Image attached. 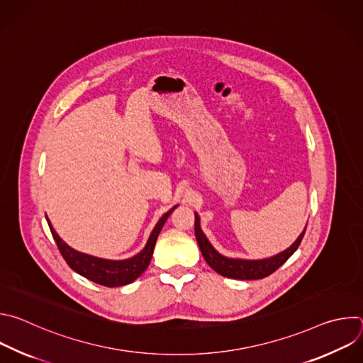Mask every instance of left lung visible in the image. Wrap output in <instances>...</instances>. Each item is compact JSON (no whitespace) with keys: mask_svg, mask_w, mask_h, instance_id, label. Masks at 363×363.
Masks as SVG:
<instances>
[{"mask_svg":"<svg viewBox=\"0 0 363 363\" xmlns=\"http://www.w3.org/2000/svg\"><path fill=\"white\" fill-rule=\"evenodd\" d=\"M306 227L301 231V234L297 237V240L284 251L269 257V258H262V260H247V258H233V257H225L220 254L213 244L206 238L203 231L201 230V221L199 216L195 213V237L199 245V250L205 258V262L208 263V266L217 272L218 274L228 277V279H235V280H258V279H264L274 273L280 266H283L289 258L293 255V252L297 250V247L301 242V238L304 235Z\"/></svg>","mask_w":363,"mask_h":363,"instance_id":"1","label":"left lung"}]
</instances>
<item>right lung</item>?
Instances as JSON below:
<instances>
[{"instance_id":"obj_1","label":"right lung","mask_w":363,"mask_h":363,"mask_svg":"<svg viewBox=\"0 0 363 363\" xmlns=\"http://www.w3.org/2000/svg\"><path fill=\"white\" fill-rule=\"evenodd\" d=\"M178 205H175L174 208H171L168 213H165L161 220L155 225L152 230L146 245L143 247L142 251H139L136 255L126 258V260H106V258H100L94 255H89L84 252H80L70 245H67L59 234L55 231L53 225H51L50 220L47 218L48 227L51 234H53V238L66 260V263L70 266L72 270H74L77 274L86 277L90 281H94L97 284L106 286V287H119V286H126L135 281L149 266L150 258L153 254L155 242H157V238L171 216V213L177 208Z\"/></svg>"}]
</instances>
